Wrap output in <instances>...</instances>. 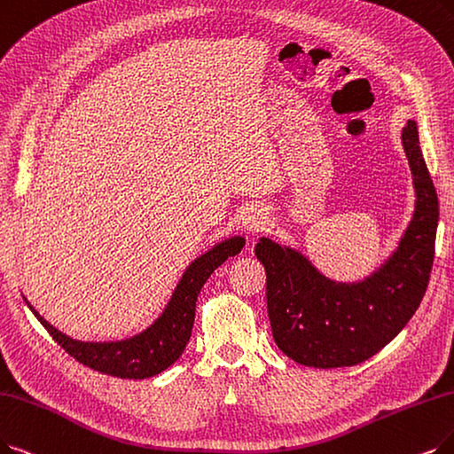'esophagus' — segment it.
I'll list each match as a JSON object with an SVG mask.
<instances>
[{
    "instance_id": "1",
    "label": "esophagus",
    "mask_w": 454,
    "mask_h": 454,
    "mask_svg": "<svg viewBox=\"0 0 454 454\" xmlns=\"http://www.w3.org/2000/svg\"><path fill=\"white\" fill-rule=\"evenodd\" d=\"M268 223V215L262 208L259 207H251L246 210V214L242 215V227L246 232L249 234H257L261 231H264Z\"/></svg>"
}]
</instances>
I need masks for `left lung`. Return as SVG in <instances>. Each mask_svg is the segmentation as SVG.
<instances>
[{"label": "left lung", "mask_w": 454, "mask_h": 454, "mask_svg": "<svg viewBox=\"0 0 454 454\" xmlns=\"http://www.w3.org/2000/svg\"><path fill=\"white\" fill-rule=\"evenodd\" d=\"M403 147L413 176L415 210L398 247L369 278L339 283L320 274L298 249L264 237L255 247L266 270L274 340L300 365L352 367L372 357L403 332L427 293L440 207L415 121L403 129Z\"/></svg>", "instance_id": "1"}]
</instances>
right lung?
I'll list each match as a JSON object with an SVG mask.
<instances>
[{
	"label": "right lung",
	"mask_w": 454,
	"mask_h": 454,
	"mask_svg": "<svg viewBox=\"0 0 454 454\" xmlns=\"http://www.w3.org/2000/svg\"><path fill=\"white\" fill-rule=\"evenodd\" d=\"M244 244L246 240L242 237H232L215 244L201 257H197L180 278L164 313L147 330L122 340L89 342L72 339L58 328H53L48 320L35 311V307L26 298L24 300L53 340L85 367L117 378H151L171 367L183 356L192 337L199 293H201L212 271L217 266H222L229 257L239 255Z\"/></svg>",
	"instance_id": "obj_1"
}]
</instances>
